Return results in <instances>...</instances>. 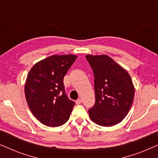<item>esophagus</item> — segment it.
Instances as JSON below:
<instances>
[{"label":"esophagus","instance_id":"obj_1","mask_svg":"<svg viewBox=\"0 0 158 158\" xmlns=\"http://www.w3.org/2000/svg\"><path fill=\"white\" fill-rule=\"evenodd\" d=\"M82 102V99L81 98H78L77 100L76 101V103L77 104H80V103H81Z\"/></svg>","mask_w":158,"mask_h":158}]
</instances>
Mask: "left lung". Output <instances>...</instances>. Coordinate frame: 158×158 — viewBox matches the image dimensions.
<instances>
[{
  "instance_id": "1",
  "label": "left lung",
  "mask_w": 158,
  "mask_h": 158,
  "mask_svg": "<svg viewBox=\"0 0 158 158\" xmlns=\"http://www.w3.org/2000/svg\"><path fill=\"white\" fill-rule=\"evenodd\" d=\"M94 75L96 103L88 110L96 124L111 127L129 113L135 97V86L127 70L108 55L85 56Z\"/></svg>"
}]
</instances>
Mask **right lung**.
<instances>
[{"instance_id": "add662e5", "label": "right lung", "mask_w": 158, "mask_h": 158, "mask_svg": "<svg viewBox=\"0 0 158 158\" xmlns=\"http://www.w3.org/2000/svg\"><path fill=\"white\" fill-rule=\"evenodd\" d=\"M76 58L74 55L49 56L36 62L28 73L24 85L27 104L47 127H60L70 118L75 103L64 92L63 78Z\"/></svg>"}]
</instances>
